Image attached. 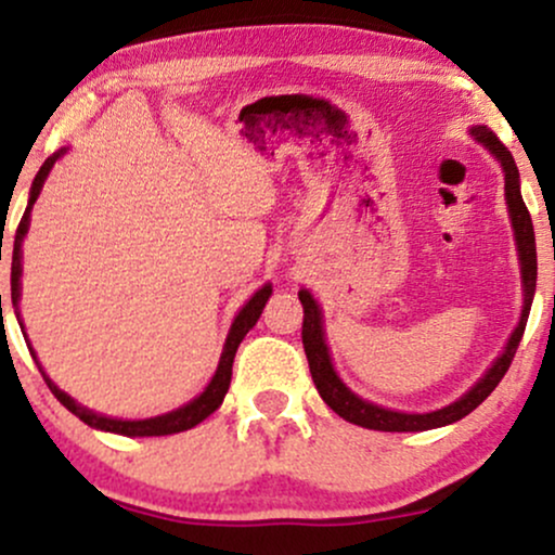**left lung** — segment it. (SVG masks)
I'll return each instance as SVG.
<instances>
[{"mask_svg":"<svg viewBox=\"0 0 555 555\" xmlns=\"http://www.w3.org/2000/svg\"><path fill=\"white\" fill-rule=\"evenodd\" d=\"M473 135L477 143H482L486 149L501 162L503 167V180H506V206H508V219L514 227V240H517L519 250V266H521V286H525V305H521V318L519 326L514 328V334L508 336L506 349L493 365L488 367V373L482 375L477 384L464 393L462 399H456L454 404L443 406L436 412H423V415H410V412H393L386 406L373 404V401L360 399L358 393L349 391L344 386V380L336 375L334 365H331V354L326 347V334H323V315L318 302L308 289H299V302H302L305 318H302V344L305 354H308L310 375H313V384L321 393V399L326 401L336 415L347 420V423L360 425V428L371 430H384V433H417V430H430L441 428V425H451L456 420L467 417L475 406H480L482 401L490 397L495 386L501 384V378L506 375L508 365H512L514 354L525 334L527 318H530L532 297H534V282H538V253H534V229L530 211H527L525 201L519 193V169L514 164V156L508 154L506 145L501 143L488 127H473Z\"/></svg>","mask_w":555,"mask_h":555,"instance_id":"1","label":"left lung"}]
</instances>
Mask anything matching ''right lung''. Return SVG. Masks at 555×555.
Returning <instances> with one entry per match:
<instances>
[{"mask_svg":"<svg viewBox=\"0 0 555 555\" xmlns=\"http://www.w3.org/2000/svg\"><path fill=\"white\" fill-rule=\"evenodd\" d=\"M67 149L56 151L54 156H49L47 162H43V167L38 169L34 184H30V197H28V208H25L21 224H17V232H15V242H12V308H15V315L21 318V310H17V305H21V273H23V266H21V258H23V240L25 234H28V221H30V208H34L36 197L41 195V188L43 182H47L49 171H52L54 162L65 154ZM271 297V284L260 286V289L253 295L250 299L245 302V308L240 310L237 318H234L232 328H229V336L224 341V352H221V360H219V367H216L211 384L203 388L201 397H195L193 401H188V404H182L180 410H171L167 415H158V417H149V420H117V417H106V415H99V412L88 410V406H80L78 401L73 397H67L62 388L54 386V380L49 378L47 373H43V367L38 365L36 360V352L30 349V354H34L38 371H41L43 380H47V386L52 388V393L56 399L62 401V404L67 406L69 412H73L75 417H80L82 423L91 425L95 430H106V433H117V436H171V433H182V430H190L195 428L197 423H203L208 415H214L216 410H219V404L224 401L227 391H229V380H232V362H234V354H237V347L240 341L245 339V334L250 331L253 326L258 323L260 313H263L266 302H269ZM2 299V297H0ZM21 328H23V321H21Z\"/></svg>","mask_w":555,"mask_h":555,"instance_id":"1","label":"right lung"}]
</instances>
